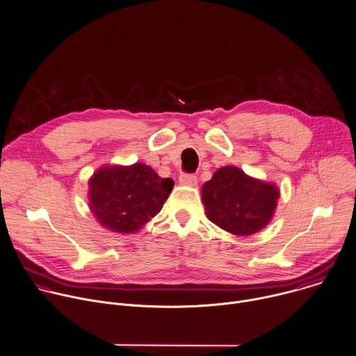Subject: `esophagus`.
Here are the masks:
<instances>
[{"mask_svg":"<svg viewBox=\"0 0 356 356\" xmlns=\"http://www.w3.org/2000/svg\"><path fill=\"white\" fill-rule=\"evenodd\" d=\"M179 181H180V184H184V186H195L197 184V176L184 173V175H180Z\"/></svg>","mask_w":356,"mask_h":356,"instance_id":"obj_1","label":"esophagus"}]
</instances>
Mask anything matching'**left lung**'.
<instances>
[{
	"label": "left lung",
	"instance_id": "1",
	"mask_svg": "<svg viewBox=\"0 0 356 356\" xmlns=\"http://www.w3.org/2000/svg\"><path fill=\"white\" fill-rule=\"evenodd\" d=\"M201 195L211 222L234 235L248 236L269 224L280 193L272 183L225 166L202 184Z\"/></svg>",
	"mask_w": 356,
	"mask_h": 356
}]
</instances>
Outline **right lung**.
<instances>
[{
  "label": "right lung",
  "mask_w": 356,
  "mask_h": 356,
  "mask_svg": "<svg viewBox=\"0 0 356 356\" xmlns=\"http://www.w3.org/2000/svg\"><path fill=\"white\" fill-rule=\"evenodd\" d=\"M90 209L104 228L131 234L163 207L175 183L143 165L103 166L88 181Z\"/></svg>",
  "instance_id": "right-lung-1"
}]
</instances>
